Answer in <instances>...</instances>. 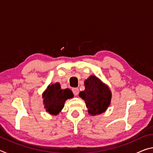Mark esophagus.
Here are the masks:
<instances>
[{"mask_svg": "<svg viewBox=\"0 0 153 153\" xmlns=\"http://www.w3.org/2000/svg\"><path fill=\"white\" fill-rule=\"evenodd\" d=\"M72 91H73V93L75 96H77L79 93V89L77 88H74L72 89Z\"/></svg>", "mask_w": 153, "mask_h": 153, "instance_id": "1", "label": "esophagus"}]
</instances>
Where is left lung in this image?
Returning <instances> with one entry per match:
<instances>
[{"mask_svg": "<svg viewBox=\"0 0 153 153\" xmlns=\"http://www.w3.org/2000/svg\"><path fill=\"white\" fill-rule=\"evenodd\" d=\"M84 86L85 90L79 92V97L85 101L90 115L95 116L105 112L112 98L107 85L97 76H90L84 81Z\"/></svg>", "mask_w": 153, "mask_h": 153, "instance_id": "8db88e82", "label": "left lung"}]
</instances>
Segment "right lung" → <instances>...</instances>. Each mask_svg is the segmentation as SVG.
Listing matches in <instances>:
<instances>
[{
    "mask_svg": "<svg viewBox=\"0 0 153 153\" xmlns=\"http://www.w3.org/2000/svg\"><path fill=\"white\" fill-rule=\"evenodd\" d=\"M73 97L71 90L61 89L60 84L56 82L49 84L43 92V104L46 112L52 115H57L63 108L66 100Z\"/></svg>",
    "mask_w": 153,
    "mask_h": 153,
    "instance_id": "obj_1",
    "label": "right lung"
}]
</instances>
